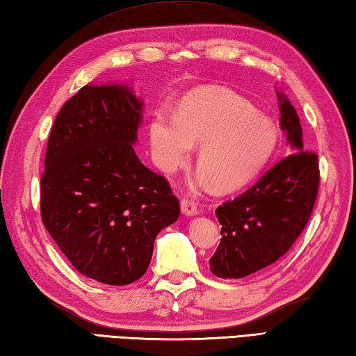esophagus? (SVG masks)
Returning a JSON list of instances; mask_svg holds the SVG:
<instances>
[{
    "label": "esophagus",
    "mask_w": 356,
    "mask_h": 356,
    "mask_svg": "<svg viewBox=\"0 0 356 356\" xmlns=\"http://www.w3.org/2000/svg\"><path fill=\"white\" fill-rule=\"evenodd\" d=\"M180 210H182V213L185 216H188V218H193V216L197 214V207L194 202L188 200V199H182L180 200Z\"/></svg>",
    "instance_id": "obj_1"
}]
</instances>
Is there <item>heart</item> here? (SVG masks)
<instances>
[{
    "label": "heart",
    "mask_w": 356,
    "mask_h": 356,
    "mask_svg": "<svg viewBox=\"0 0 356 356\" xmlns=\"http://www.w3.org/2000/svg\"><path fill=\"white\" fill-rule=\"evenodd\" d=\"M276 129L268 117L224 89L207 88L180 104L176 117L156 115L149 123L152 157L159 168L176 171L199 146L200 171L191 186L232 191L250 182L276 146Z\"/></svg>",
    "instance_id": "1"
}]
</instances>
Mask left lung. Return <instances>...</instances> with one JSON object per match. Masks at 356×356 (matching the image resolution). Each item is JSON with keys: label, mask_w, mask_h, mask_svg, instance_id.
Instances as JSON below:
<instances>
[{"label": "left lung", "mask_w": 356, "mask_h": 356, "mask_svg": "<svg viewBox=\"0 0 356 356\" xmlns=\"http://www.w3.org/2000/svg\"><path fill=\"white\" fill-rule=\"evenodd\" d=\"M276 97L291 154L216 210L222 239L210 270L224 280H241L281 259L309 222L316 200L318 156L304 151L301 122L287 95L276 89Z\"/></svg>", "instance_id": "obj_1"}]
</instances>
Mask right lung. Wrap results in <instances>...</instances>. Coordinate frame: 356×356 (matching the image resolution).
<instances>
[{
  "instance_id": "add662e5",
  "label": "right lung",
  "mask_w": 356,
  "mask_h": 356,
  "mask_svg": "<svg viewBox=\"0 0 356 356\" xmlns=\"http://www.w3.org/2000/svg\"><path fill=\"white\" fill-rule=\"evenodd\" d=\"M143 106L128 83H89L47 142L41 219L81 275L108 285L140 280L156 236L180 214L165 177L136 156Z\"/></svg>"
}]
</instances>
